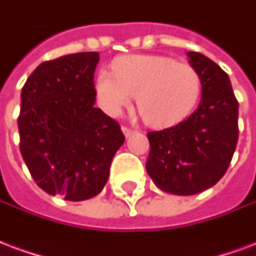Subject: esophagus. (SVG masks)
I'll return each mask as SVG.
<instances>
[{
  "label": "esophagus",
  "mask_w": 256,
  "mask_h": 256,
  "mask_svg": "<svg viewBox=\"0 0 256 256\" xmlns=\"http://www.w3.org/2000/svg\"><path fill=\"white\" fill-rule=\"evenodd\" d=\"M122 132H124V134L126 136H130L132 132H134V130H132V128H128V126H122Z\"/></svg>",
  "instance_id": "1"
}]
</instances>
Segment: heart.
<instances>
[{
    "label": "heart",
    "mask_w": 256,
    "mask_h": 256,
    "mask_svg": "<svg viewBox=\"0 0 256 256\" xmlns=\"http://www.w3.org/2000/svg\"><path fill=\"white\" fill-rule=\"evenodd\" d=\"M202 78L188 64L160 54H130L102 70L96 79L99 104L118 116L136 95V107L150 126H169L188 116L202 95Z\"/></svg>",
    "instance_id": "b5f03b06"
}]
</instances>
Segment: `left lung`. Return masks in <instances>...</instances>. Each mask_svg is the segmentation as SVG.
Masks as SVG:
<instances>
[{"label":"left lung","mask_w":256,"mask_h":256,"mask_svg":"<svg viewBox=\"0 0 256 256\" xmlns=\"http://www.w3.org/2000/svg\"><path fill=\"white\" fill-rule=\"evenodd\" d=\"M188 58L202 78L198 110L176 126L148 132L146 172L160 189L178 196L214 186L227 172L239 136V103L228 75L198 52Z\"/></svg>","instance_id":"8db88e82"}]
</instances>
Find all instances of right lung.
<instances>
[{
  "instance_id": "right-lung-1",
  "label": "right lung",
  "mask_w": 256,
  "mask_h": 256,
  "mask_svg": "<svg viewBox=\"0 0 256 256\" xmlns=\"http://www.w3.org/2000/svg\"><path fill=\"white\" fill-rule=\"evenodd\" d=\"M98 63V52L44 62L21 91V156L44 192L68 202L102 190L124 142L120 124L94 106Z\"/></svg>"
}]
</instances>
